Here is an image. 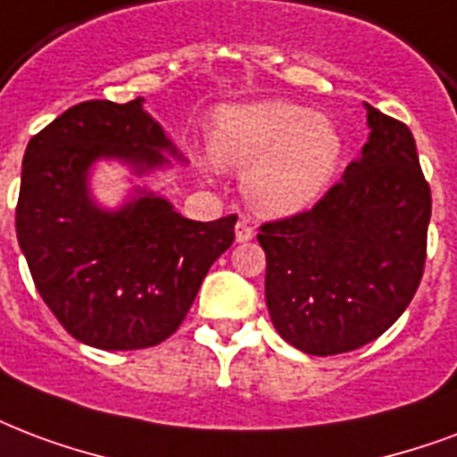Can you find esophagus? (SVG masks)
Masks as SVG:
<instances>
[{
  "label": "esophagus",
  "instance_id": "1",
  "mask_svg": "<svg viewBox=\"0 0 457 457\" xmlns=\"http://www.w3.org/2000/svg\"><path fill=\"white\" fill-rule=\"evenodd\" d=\"M235 237H237V242H249V239H253L252 222H249V220H239V222H237Z\"/></svg>",
  "mask_w": 457,
  "mask_h": 457
}]
</instances>
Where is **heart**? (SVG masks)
<instances>
[{
  "label": "heart",
  "mask_w": 457,
  "mask_h": 457,
  "mask_svg": "<svg viewBox=\"0 0 457 457\" xmlns=\"http://www.w3.org/2000/svg\"><path fill=\"white\" fill-rule=\"evenodd\" d=\"M215 165L246 170L244 191L263 215L283 218L323 196L336 177L343 138L336 124L285 100L235 104L211 131Z\"/></svg>",
  "instance_id": "1"
}]
</instances>
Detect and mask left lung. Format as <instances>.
<instances>
[{
	"mask_svg": "<svg viewBox=\"0 0 457 457\" xmlns=\"http://www.w3.org/2000/svg\"><path fill=\"white\" fill-rule=\"evenodd\" d=\"M369 141L313 208L261 225L266 304L306 354L353 353L405 312L427 261L431 189L412 131L367 104Z\"/></svg>",
	"mask_w": 457,
	"mask_h": 457,
	"instance_id": "left-lung-1",
	"label": "left lung"
}]
</instances>
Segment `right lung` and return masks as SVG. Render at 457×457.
Instances as JSON below:
<instances>
[{
  "mask_svg": "<svg viewBox=\"0 0 457 457\" xmlns=\"http://www.w3.org/2000/svg\"><path fill=\"white\" fill-rule=\"evenodd\" d=\"M177 155L144 97L88 100L28 141L16 237L33 283L76 340L97 350H144L179 328L218 256L235 242L237 215L187 220L170 201L141 191L103 211L88 191L97 158L145 174Z\"/></svg>",
  "mask_w": 457,
  "mask_h": 457,
  "instance_id": "add662e5",
  "label": "right lung"
}]
</instances>
